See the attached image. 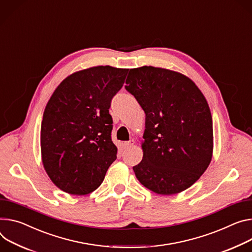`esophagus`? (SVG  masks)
<instances>
[{"label":"esophagus","mask_w":252,"mask_h":252,"mask_svg":"<svg viewBox=\"0 0 252 252\" xmlns=\"http://www.w3.org/2000/svg\"><path fill=\"white\" fill-rule=\"evenodd\" d=\"M133 144H134V141H133V140H130V141L125 142L124 146H125V148H129V147H131Z\"/></svg>","instance_id":"esophagus-1"}]
</instances>
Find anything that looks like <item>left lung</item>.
<instances>
[{
  "label": "left lung",
  "instance_id": "1",
  "mask_svg": "<svg viewBox=\"0 0 252 252\" xmlns=\"http://www.w3.org/2000/svg\"><path fill=\"white\" fill-rule=\"evenodd\" d=\"M126 89L146 113L142 162L135 177L161 195L188 189L208 168L213 151L209 105L181 73L143 66L130 69Z\"/></svg>",
  "mask_w": 252,
  "mask_h": 252
}]
</instances>
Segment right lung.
Wrapping results in <instances>:
<instances>
[{
    "label": "right lung",
    "mask_w": 252,
    "mask_h": 252,
    "mask_svg": "<svg viewBox=\"0 0 252 252\" xmlns=\"http://www.w3.org/2000/svg\"><path fill=\"white\" fill-rule=\"evenodd\" d=\"M127 72L111 66L91 67L65 78L50 97L41 124L42 161L62 191L94 192L117 159L109 107Z\"/></svg>",
    "instance_id": "1"
}]
</instances>
